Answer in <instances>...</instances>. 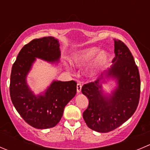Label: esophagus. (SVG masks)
<instances>
[{"mask_svg": "<svg viewBox=\"0 0 150 150\" xmlns=\"http://www.w3.org/2000/svg\"><path fill=\"white\" fill-rule=\"evenodd\" d=\"M81 87H82V86H81V84L78 83L77 84V92H78V94H79V93H81Z\"/></svg>", "mask_w": 150, "mask_h": 150, "instance_id": "obj_1", "label": "esophagus"}]
</instances>
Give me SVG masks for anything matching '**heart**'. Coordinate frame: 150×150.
<instances>
[{"mask_svg":"<svg viewBox=\"0 0 150 150\" xmlns=\"http://www.w3.org/2000/svg\"><path fill=\"white\" fill-rule=\"evenodd\" d=\"M109 59L110 56L108 53L106 51L100 52L99 47H92L75 53L71 58V62L76 67L83 68L93 61L87 70L86 75L89 78H94L105 69L108 64Z\"/></svg>","mask_w":150,"mask_h":150,"instance_id":"1","label":"heart"}]
</instances>
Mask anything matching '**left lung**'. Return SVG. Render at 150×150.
Returning <instances> with one entry per match:
<instances>
[{
    "label": "left lung",
    "mask_w": 150,
    "mask_h": 150,
    "mask_svg": "<svg viewBox=\"0 0 150 150\" xmlns=\"http://www.w3.org/2000/svg\"><path fill=\"white\" fill-rule=\"evenodd\" d=\"M114 58L110 68L101 78L84 84L82 93L88 99L83 117L88 127L99 133H108L125 122L139 105L141 82L138 67L128 47L114 40ZM114 79L117 86L110 94L104 92L106 79Z\"/></svg>",
    "instance_id": "8db88e82"
}]
</instances>
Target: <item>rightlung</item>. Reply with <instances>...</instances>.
<instances>
[{"instance_id":"1","label":"right lung","mask_w":150,"mask_h":150,"mask_svg":"<svg viewBox=\"0 0 150 150\" xmlns=\"http://www.w3.org/2000/svg\"><path fill=\"white\" fill-rule=\"evenodd\" d=\"M59 40L52 36L32 40L21 49L11 68V101L22 118L36 129L55 127L62 119L65 106L76 94L77 83L74 81H53L37 95L28 85L27 76L36 59L59 63Z\"/></svg>"}]
</instances>
